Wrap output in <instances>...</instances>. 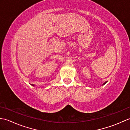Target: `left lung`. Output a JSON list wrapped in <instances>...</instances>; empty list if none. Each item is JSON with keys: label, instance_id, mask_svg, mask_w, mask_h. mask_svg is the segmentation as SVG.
Here are the masks:
<instances>
[{"label": "left lung", "instance_id": "obj_1", "mask_svg": "<svg viewBox=\"0 0 130 130\" xmlns=\"http://www.w3.org/2000/svg\"><path fill=\"white\" fill-rule=\"evenodd\" d=\"M107 82H107H107H104V83H103V84H102V85H104V84H106V83H107Z\"/></svg>", "mask_w": 130, "mask_h": 130}]
</instances>
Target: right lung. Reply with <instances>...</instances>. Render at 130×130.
Returning a JSON list of instances; mask_svg holds the SVG:
<instances>
[{"instance_id":"obj_1","label":"right lung","mask_w":130,"mask_h":130,"mask_svg":"<svg viewBox=\"0 0 130 130\" xmlns=\"http://www.w3.org/2000/svg\"><path fill=\"white\" fill-rule=\"evenodd\" d=\"M31 85H32V86H35V85H34V84H31Z\"/></svg>"}]
</instances>
